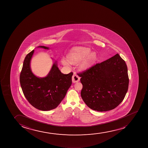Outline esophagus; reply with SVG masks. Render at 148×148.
Returning a JSON list of instances; mask_svg holds the SVG:
<instances>
[{"instance_id": "obj_1", "label": "esophagus", "mask_w": 148, "mask_h": 148, "mask_svg": "<svg viewBox=\"0 0 148 148\" xmlns=\"http://www.w3.org/2000/svg\"><path fill=\"white\" fill-rule=\"evenodd\" d=\"M79 79H80V77H79L76 73H73V77H72V81H73V83H77V82H78L79 81Z\"/></svg>"}]
</instances>
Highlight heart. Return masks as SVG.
<instances>
[{"label": "heart", "instance_id": "b5f03b06", "mask_svg": "<svg viewBox=\"0 0 148 148\" xmlns=\"http://www.w3.org/2000/svg\"><path fill=\"white\" fill-rule=\"evenodd\" d=\"M67 57L68 60L64 58L61 59V64L65 67H69V62L76 64L82 61L78 66L81 71H85L91 67L97 58L96 53L91 52L90 48L83 47L75 48L69 53Z\"/></svg>", "mask_w": 148, "mask_h": 148}]
</instances>
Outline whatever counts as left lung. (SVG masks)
I'll list each match as a JSON object with an SVG mask.
<instances>
[{
    "label": "left lung",
    "instance_id": "left-lung-1",
    "mask_svg": "<svg viewBox=\"0 0 148 148\" xmlns=\"http://www.w3.org/2000/svg\"><path fill=\"white\" fill-rule=\"evenodd\" d=\"M78 75L83 85L81 97L94 110L103 112L114 109L128 90L127 67L118 54Z\"/></svg>",
    "mask_w": 148,
    "mask_h": 148
}]
</instances>
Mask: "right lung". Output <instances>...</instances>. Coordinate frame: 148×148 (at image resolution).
<instances>
[{
	"label": "right lung",
	"mask_w": 148,
	"mask_h": 148,
	"mask_svg": "<svg viewBox=\"0 0 148 148\" xmlns=\"http://www.w3.org/2000/svg\"><path fill=\"white\" fill-rule=\"evenodd\" d=\"M37 48L50 49L43 46ZM34 53V50L26 55L24 60L20 74L21 86L25 96L33 106L40 110H50L56 108L65 97L72 84L73 73H61L55 61L46 77H37L31 68Z\"/></svg>",
	"instance_id": "1"
}]
</instances>
